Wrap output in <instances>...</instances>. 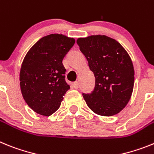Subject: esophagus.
<instances>
[{
	"instance_id": "obj_1",
	"label": "esophagus",
	"mask_w": 154,
	"mask_h": 154,
	"mask_svg": "<svg viewBox=\"0 0 154 154\" xmlns=\"http://www.w3.org/2000/svg\"><path fill=\"white\" fill-rule=\"evenodd\" d=\"M73 87L74 88H75V89H77V88H78V87H79V83L77 82V81H76V82H74L73 84Z\"/></svg>"
}]
</instances>
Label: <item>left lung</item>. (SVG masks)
I'll use <instances>...</instances> for the list:
<instances>
[{
	"instance_id": "8db88e82",
	"label": "left lung",
	"mask_w": 154,
	"mask_h": 154,
	"mask_svg": "<svg viewBox=\"0 0 154 154\" xmlns=\"http://www.w3.org/2000/svg\"><path fill=\"white\" fill-rule=\"evenodd\" d=\"M77 43L95 77L91 94H83L88 106L102 116L118 114L126 106L134 86L130 57L116 40L106 35L79 38Z\"/></svg>"
}]
</instances>
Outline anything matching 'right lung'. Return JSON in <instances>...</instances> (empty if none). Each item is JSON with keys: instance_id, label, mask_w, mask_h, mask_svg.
<instances>
[{"instance_id": "add662e5", "label": "right lung", "mask_w": 154, "mask_h": 154, "mask_svg": "<svg viewBox=\"0 0 154 154\" xmlns=\"http://www.w3.org/2000/svg\"><path fill=\"white\" fill-rule=\"evenodd\" d=\"M74 43V38L62 34L49 35L40 38L24 58L20 70L21 94L38 114H53L69 89L63 60Z\"/></svg>"}]
</instances>
